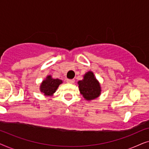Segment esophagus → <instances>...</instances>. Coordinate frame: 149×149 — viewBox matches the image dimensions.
Here are the masks:
<instances>
[{
    "instance_id": "34e87169",
    "label": "esophagus",
    "mask_w": 149,
    "mask_h": 149,
    "mask_svg": "<svg viewBox=\"0 0 149 149\" xmlns=\"http://www.w3.org/2000/svg\"><path fill=\"white\" fill-rule=\"evenodd\" d=\"M66 81H67V83H71V84L74 83V79H67Z\"/></svg>"
}]
</instances>
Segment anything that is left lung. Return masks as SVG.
Masks as SVG:
<instances>
[{
    "instance_id": "8db88e82",
    "label": "left lung",
    "mask_w": 149,
    "mask_h": 149,
    "mask_svg": "<svg viewBox=\"0 0 149 149\" xmlns=\"http://www.w3.org/2000/svg\"><path fill=\"white\" fill-rule=\"evenodd\" d=\"M78 84L79 91L87 100H94L100 95V85L91 71L85 73L83 79L79 81Z\"/></svg>"
}]
</instances>
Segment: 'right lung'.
Wrapping results in <instances>:
<instances>
[{"label":"right lung","mask_w":149,"mask_h":149,"mask_svg":"<svg viewBox=\"0 0 149 149\" xmlns=\"http://www.w3.org/2000/svg\"><path fill=\"white\" fill-rule=\"evenodd\" d=\"M61 83H62V80L58 79H53L51 75H48L40 84V92L43 93V94L47 96H52L56 92Z\"/></svg>","instance_id":"add662e5"}]
</instances>
